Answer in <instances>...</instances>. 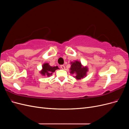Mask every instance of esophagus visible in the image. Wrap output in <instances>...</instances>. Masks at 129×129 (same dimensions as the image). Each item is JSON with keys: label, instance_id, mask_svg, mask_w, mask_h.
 <instances>
[{"label": "esophagus", "instance_id": "obj_1", "mask_svg": "<svg viewBox=\"0 0 129 129\" xmlns=\"http://www.w3.org/2000/svg\"><path fill=\"white\" fill-rule=\"evenodd\" d=\"M61 68L62 69H63V70H64V69H65V66H64V65H61Z\"/></svg>", "mask_w": 129, "mask_h": 129}]
</instances>
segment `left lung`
<instances>
[{
  "mask_svg": "<svg viewBox=\"0 0 129 129\" xmlns=\"http://www.w3.org/2000/svg\"><path fill=\"white\" fill-rule=\"evenodd\" d=\"M71 68L69 69V73L74 74V77L76 80H80L87 76V73L89 68L87 66H84L79 61L76 60L71 62Z\"/></svg>",
  "mask_w": 129,
  "mask_h": 129,
  "instance_id": "left-lung-1",
  "label": "left lung"
}]
</instances>
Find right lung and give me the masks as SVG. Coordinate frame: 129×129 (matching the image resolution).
Returning a JSON list of instances; mask_svg holds the SVG:
<instances>
[{
    "instance_id": "right-lung-1",
    "label": "right lung",
    "mask_w": 129,
    "mask_h": 129,
    "mask_svg": "<svg viewBox=\"0 0 129 129\" xmlns=\"http://www.w3.org/2000/svg\"><path fill=\"white\" fill-rule=\"evenodd\" d=\"M57 66H51L47 62L44 63L42 66V69L41 71H39L42 76H46L47 77H50L51 76L53 73L55 72V71L57 69H58Z\"/></svg>"
}]
</instances>
